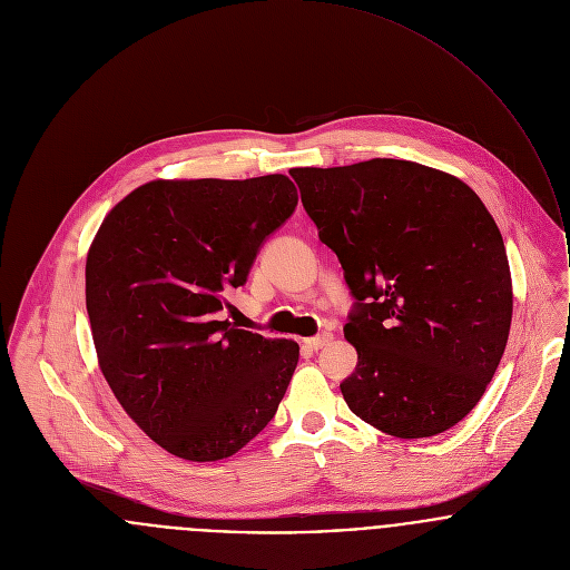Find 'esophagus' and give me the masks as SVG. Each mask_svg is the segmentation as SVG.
<instances>
[{
  "label": "esophagus",
  "instance_id": "34e87169",
  "mask_svg": "<svg viewBox=\"0 0 570 570\" xmlns=\"http://www.w3.org/2000/svg\"><path fill=\"white\" fill-rule=\"evenodd\" d=\"M330 341H332V334L323 332V334H318V336H314V338H305L303 345H305L309 352H318V350H323Z\"/></svg>",
  "mask_w": 570,
  "mask_h": 570
}]
</instances>
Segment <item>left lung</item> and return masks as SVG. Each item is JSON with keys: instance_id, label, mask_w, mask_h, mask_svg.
Wrapping results in <instances>:
<instances>
[{"instance_id": "left-lung-1", "label": "left lung", "mask_w": 570, "mask_h": 570, "mask_svg": "<svg viewBox=\"0 0 570 570\" xmlns=\"http://www.w3.org/2000/svg\"><path fill=\"white\" fill-rule=\"evenodd\" d=\"M318 238L354 296L341 382L350 409L395 438L458 424L504 354L513 289L502 234L460 179L397 159L294 168Z\"/></svg>"}]
</instances>
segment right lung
<instances>
[{
    "label": "right lung",
    "instance_id": "right-lung-1",
    "mask_svg": "<svg viewBox=\"0 0 570 570\" xmlns=\"http://www.w3.org/2000/svg\"><path fill=\"white\" fill-rule=\"evenodd\" d=\"M296 205L283 175L153 181L115 205L92 240L86 307L101 372L177 458L234 455L287 391L298 345L238 330L220 312Z\"/></svg>",
    "mask_w": 570,
    "mask_h": 570
}]
</instances>
